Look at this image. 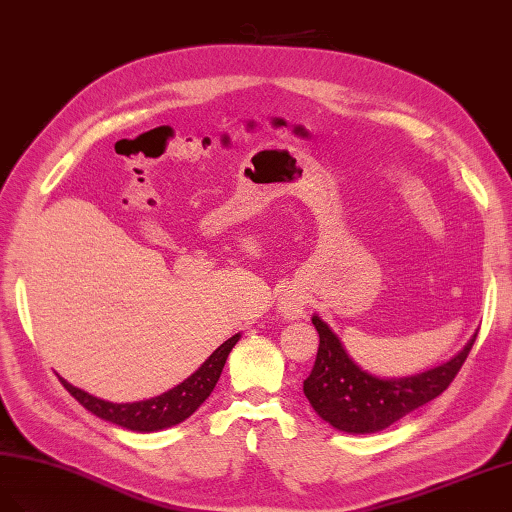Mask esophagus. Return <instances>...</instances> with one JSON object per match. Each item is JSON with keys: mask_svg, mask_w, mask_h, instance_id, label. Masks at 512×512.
<instances>
[{"mask_svg": "<svg viewBox=\"0 0 512 512\" xmlns=\"http://www.w3.org/2000/svg\"><path fill=\"white\" fill-rule=\"evenodd\" d=\"M306 295L301 293L299 288H284V293L278 299V312L284 316V319H299L303 314V308H306Z\"/></svg>", "mask_w": 512, "mask_h": 512, "instance_id": "1", "label": "esophagus"}]
</instances>
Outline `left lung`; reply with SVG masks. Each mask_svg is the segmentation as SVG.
<instances>
[{
    "label": "left lung",
    "mask_w": 512,
    "mask_h": 512,
    "mask_svg": "<svg viewBox=\"0 0 512 512\" xmlns=\"http://www.w3.org/2000/svg\"><path fill=\"white\" fill-rule=\"evenodd\" d=\"M312 323L319 331V353L310 377L303 381V394L325 422L359 435L383 431L448 390L476 342L474 336L457 357L422 375L379 379L353 362L319 316H312Z\"/></svg>",
    "instance_id": "obj_1"
}]
</instances>
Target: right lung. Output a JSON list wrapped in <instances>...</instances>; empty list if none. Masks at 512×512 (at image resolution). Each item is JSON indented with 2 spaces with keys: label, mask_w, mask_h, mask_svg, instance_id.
Segmentation results:
<instances>
[{
  "label": "right lung",
  "mask_w": 512,
  "mask_h": 512,
  "mask_svg": "<svg viewBox=\"0 0 512 512\" xmlns=\"http://www.w3.org/2000/svg\"><path fill=\"white\" fill-rule=\"evenodd\" d=\"M239 338H241L239 334L228 338L222 347H219L196 372H193L189 379H185L181 385H176L174 390L150 400H140V403H124V405L109 403V400H101L84 390L75 388V385L64 381L62 377H60V383L79 405H84L88 411H92L96 418L118 424L122 428H129V431H137V433L161 431V428H168L187 420L191 413L211 396L213 388L219 381V375H222L224 370L228 353L232 351L234 344L239 342Z\"/></svg>",
  "instance_id": "1"
}]
</instances>
